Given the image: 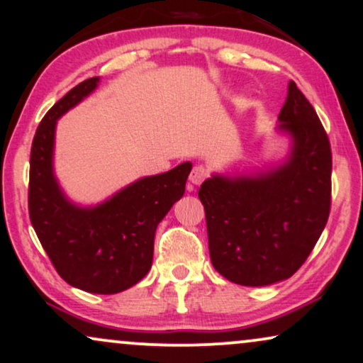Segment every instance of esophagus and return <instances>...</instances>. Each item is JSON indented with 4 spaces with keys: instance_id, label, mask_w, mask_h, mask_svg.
Returning a JSON list of instances; mask_svg holds the SVG:
<instances>
[{
    "instance_id": "34e87169",
    "label": "esophagus",
    "mask_w": 363,
    "mask_h": 363,
    "mask_svg": "<svg viewBox=\"0 0 363 363\" xmlns=\"http://www.w3.org/2000/svg\"><path fill=\"white\" fill-rule=\"evenodd\" d=\"M209 176V172H207V169L206 167H202V166H196L194 169H192L191 171V176H189V181L192 182V184H196V186H199L202 181H204V179Z\"/></svg>"
}]
</instances>
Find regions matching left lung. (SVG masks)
Here are the masks:
<instances>
[{
	"label": "left lung",
	"instance_id": "1",
	"mask_svg": "<svg viewBox=\"0 0 363 363\" xmlns=\"http://www.w3.org/2000/svg\"><path fill=\"white\" fill-rule=\"evenodd\" d=\"M277 131L291 138L282 164L238 176L212 174L199 189L212 265L239 286L262 287L292 277L330 212V143L294 81Z\"/></svg>",
	"mask_w": 363,
	"mask_h": 363
}]
</instances>
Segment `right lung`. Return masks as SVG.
Masks as SVG:
<instances>
[{
    "label": "right lung",
    "mask_w": 363,
    "mask_h": 363,
    "mask_svg": "<svg viewBox=\"0 0 363 363\" xmlns=\"http://www.w3.org/2000/svg\"><path fill=\"white\" fill-rule=\"evenodd\" d=\"M89 77L57 101L38 125L30 159V219L57 274L91 294L136 286L152 265L154 235L174 202L184 196L192 164L141 177L98 206L66 197L55 176L56 123L98 88Z\"/></svg>",
    "instance_id": "add662e5"
}]
</instances>
